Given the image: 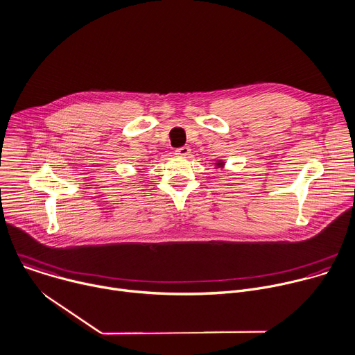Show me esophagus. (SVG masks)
Here are the masks:
<instances>
[{
    "label": "esophagus",
    "mask_w": 355,
    "mask_h": 355,
    "mask_svg": "<svg viewBox=\"0 0 355 355\" xmlns=\"http://www.w3.org/2000/svg\"><path fill=\"white\" fill-rule=\"evenodd\" d=\"M175 154L178 155V157H187V155H190V148L189 147H180V148H178L176 151H175Z\"/></svg>",
    "instance_id": "34e87169"
}]
</instances>
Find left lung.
<instances>
[{
    "instance_id": "1",
    "label": "left lung",
    "mask_w": 355,
    "mask_h": 355,
    "mask_svg": "<svg viewBox=\"0 0 355 355\" xmlns=\"http://www.w3.org/2000/svg\"><path fill=\"white\" fill-rule=\"evenodd\" d=\"M217 165H218V166H223V164H220V162H218V164H217Z\"/></svg>"
}]
</instances>
